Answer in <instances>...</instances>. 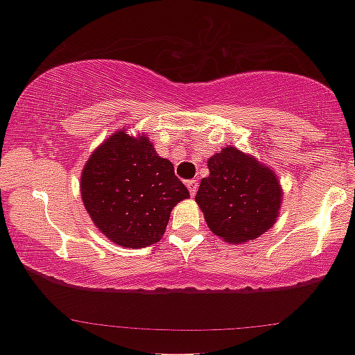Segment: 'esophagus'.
<instances>
[{
  "mask_svg": "<svg viewBox=\"0 0 355 355\" xmlns=\"http://www.w3.org/2000/svg\"><path fill=\"white\" fill-rule=\"evenodd\" d=\"M187 187L189 189V193H191V196H194V194H196V191H198V180H188Z\"/></svg>",
  "mask_w": 355,
  "mask_h": 355,
  "instance_id": "obj_1",
  "label": "esophagus"
}]
</instances>
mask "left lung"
I'll return each instance as SVG.
<instances>
[{
  "mask_svg": "<svg viewBox=\"0 0 355 355\" xmlns=\"http://www.w3.org/2000/svg\"><path fill=\"white\" fill-rule=\"evenodd\" d=\"M196 202L207 227L227 243L259 238L277 220L282 188L275 173L236 148H223L207 161Z\"/></svg>",
  "mask_w": 355,
  "mask_h": 355,
  "instance_id": "8db88e82",
  "label": "left lung"
}]
</instances>
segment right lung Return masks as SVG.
Masks as SVG:
<instances>
[{
  "instance_id": "obj_1",
  "label": "right lung",
  "mask_w": 355,
  "mask_h": 355,
  "mask_svg": "<svg viewBox=\"0 0 355 355\" xmlns=\"http://www.w3.org/2000/svg\"><path fill=\"white\" fill-rule=\"evenodd\" d=\"M80 189L104 236L133 249L159 241L172 207L189 198L173 164L159 156L146 137L132 138L123 130L92 154Z\"/></svg>"
}]
</instances>
